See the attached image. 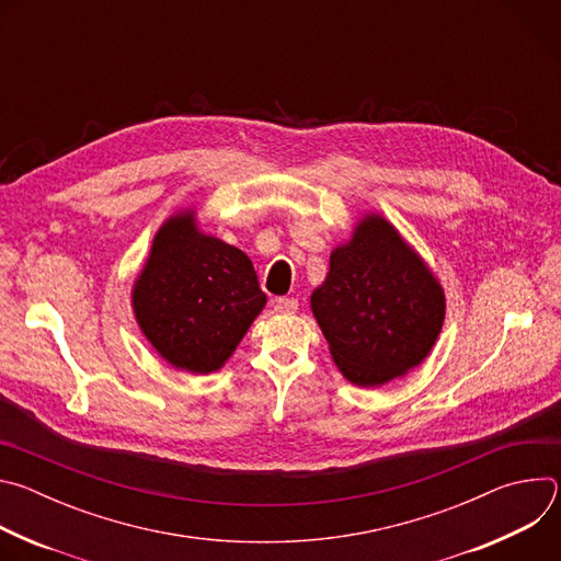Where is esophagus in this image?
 <instances>
[{"label": "esophagus", "mask_w": 561, "mask_h": 561, "mask_svg": "<svg viewBox=\"0 0 561 561\" xmlns=\"http://www.w3.org/2000/svg\"><path fill=\"white\" fill-rule=\"evenodd\" d=\"M297 299H293V297H277V299H273V308L277 310V312H295L297 310Z\"/></svg>", "instance_id": "34e87169"}]
</instances>
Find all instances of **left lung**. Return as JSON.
Listing matches in <instances>:
<instances>
[{
  "mask_svg": "<svg viewBox=\"0 0 561 561\" xmlns=\"http://www.w3.org/2000/svg\"><path fill=\"white\" fill-rule=\"evenodd\" d=\"M333 362L355 386L404 377L433 351L446 295L422 255L379 213L357 219L310 295Z\"/></svg>",
  "mask_w": 561,
  "mask_h": 561,
  "instance_id": "left-lung-1",
  "label": "left lung"
}]
</instances>
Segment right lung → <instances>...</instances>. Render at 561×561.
<instances>
[{
  "instance_id": "obj_1",
  "label": "right lung",
  "mask_w": 561,
  "mask_h": 561,
  "mask_svg": "<svg viewBox=\"0 0 561 561\" xmlns=\"http://www.w3.org/2000/svg\"><path fill=\"white\" fill-rule=\"evenodd\" d=\"M139 331L173 368L219 370L266 306L253 262L197 226V210L171 215L152 237L133 293Z\"/></svg>"
}]
</instances>
